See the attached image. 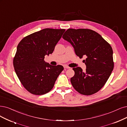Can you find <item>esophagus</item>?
<instances>
[{
	"instance_id": "34e87169",
	"label": "esophagus",
	"mask_w": 127,
	"mask_h": 127,
	"mask_svg": "<svg viewBox=\"0 0 127 127\" xmlns=\"http://www.w3.org/2000/svg\"><path fill=\"white\" fill-rule=\"evenodd\" d=\"M64 67L65 68H70V67L68 66H67V65H64Z\"/></svg>"
}]
</instances>
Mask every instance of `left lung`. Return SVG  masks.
<instances>
[{"mask_svg": "<svg viewBox=\"0 0 127 127\" xmlns=\"http://www.w3.org/2000/svg\"><path fill=\"white\" fill-rule=\"evenodd\" d=\"M63 38L72 44L79 58L83 56L86 68H73L74 76L71 78L73 87L79 93L91 95L104 86L114 69L111 46L98 33L91 29H68Z\"/></svg>", "mask_w": 127, "mask_h": 127, "instance_id": "8db88e82", "label": "left lung"}]
</instances>
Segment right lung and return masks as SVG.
Returning a JSON list of instances; mask_svg holds the SVG:
<instances>
[{
    "label": "right lung",
    "instance_id": "right-lung-1",
    "mask_svg": "<svg viewBox=\"0 0 127 127\" xmlns=\"http://www.w3.org/2000/svg\"><path fill=\"white\" fill-rule=\"evenodd\" d=\"M65 29L46 28L28 35L18 44L13 64L22 85L32 94L49 92L64 68L46 63L45 55L52 54Z\"/></svg>",
    "mask_w": 127,
    "mask_h": 127
}]
</instances>
